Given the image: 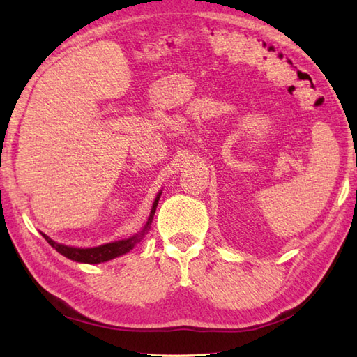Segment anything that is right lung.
I'll return each mask as SVG.
<instances>
[{
  "label": "right lung",
  "mask_w": 357,
  "mask_h": 357,
  "mask_svg": "<svg viewBox=\"0 0 357 357\" xmlns=\"http://www.w3.org/2000/svg\"><path fill=\"white\" fill-rule=\"evenodd\" d=\"M159 193L156 196V199L153 202V208H151V213L150 218L147 221V225L144 227V231L149 229V225L151 224V219H153L155 215V210L158 206V201H159ZM144 231L141 234H136L133 238H128V239H123V241H116V242H110V244H104L100 247H93V248H75V247H67L63 244H56L55 241H52L49 236H45L43 234L44 239L49 242V244L56 250L58 253H61L63 256L69 257L72 261H77V262H86V264H100V262H105V261H110L113 257L124 255L127 252H130V250L135 247L136 242L141 241V236L144 234Z\"/></svg>",
  "instance_id": "add662e5"
}]
</instances>
